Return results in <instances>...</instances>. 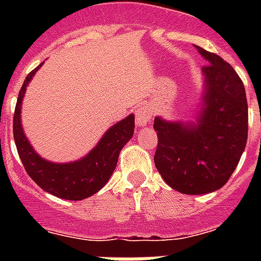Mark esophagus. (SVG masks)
Segmentation results:
<instances>
[{"label":"esophagus","mask_w":261,"mask_h":261,"mask_svg":"<svg viewBox=\"0 0 261 261\" xmlns=\"http://www.w3.org/2000/svg\"><path fill=\"white\" fill-rule=\"evenodd\" d=\"M150 119L151 112L147 107H139L138 110L135 111V123L138 127L146 126Z\"/></svg>","instance_id":"34e87169"}]
</instances>
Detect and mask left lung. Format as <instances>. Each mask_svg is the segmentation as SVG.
<instances>
[{
    "mask_svg": "<svg viewBox=\"0 0 261 261\" xmlns=\"http://www.w3.org/2000/svg\"><path fill=\"white\" fill-rule=\"evenodd\" d=\"M207 62L194 120L154 118V164L164 181L186 195L210 194L230 178L245 150L248 104L234 69L219 55L195 46Z\"/></svg>",
    "mask_w": 261,
    "mask_h": 261,
    "instance_id": "1",
    "label": "left lung"
}]
</instances>
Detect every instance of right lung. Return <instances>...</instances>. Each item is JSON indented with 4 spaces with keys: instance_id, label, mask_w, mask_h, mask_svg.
<instances>
[{
    "instance_id": "obj_1",
    "label": "right lung",
    "mask_w": 261,
    "mask_h": 261,
    "mask_svg": "<svg viewBox=\"0 0 261 261\" xmlns=\"http://www.w3.org/2000/svg\"><path fill=\"white\" fill-rule=\"evenodd\" d=\"M43 63L27 75L18 93L13 116L14 142L27 173L43 191L66 200H83L101 190L114 173L119 153L134 134V114L111 126L96 146L80 160L53 163L43 159L32 147L21 124V104L27 85Z\"/></svg>"
}]
</instances>
